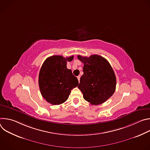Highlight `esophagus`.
I'll use <instances>...</instances> for the list:
<instances>
[{
	"label": "esophagus",
	"mask_w": 150,
	"mask_h": 150,
	"mask_svg": "<svg viewBox=\"0 0 150 150\" xmlns=\"http://www.w3.org/2000/svg\"><path fill=\"white\" fill-rule=\"evenodd\" d=\"M77 78H78V82H79V81H80V76L79 75V76H77Z\"/></svg>",
	"instance_id": "34e87169"
}]
</instances>
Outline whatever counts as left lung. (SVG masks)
Masks as SVG:
<instances>
[{"label": "left lung", "instance_id": "left-lung-1", "mask_svg": "<svg viewBox=\"0 0 150 150\" xmlns=\"http://www.w3.org/2000/svg\"><path fill=\"white\" fill-rule=\"evenodd\" d=\"M78 59L83 63V74L78 87L83 98L92 105L104 103L116 90V78L110 63L97 54L88 57L78 55Z\"/></svg>", "mask_w": 150, "mask_h": 150}]
</instances>
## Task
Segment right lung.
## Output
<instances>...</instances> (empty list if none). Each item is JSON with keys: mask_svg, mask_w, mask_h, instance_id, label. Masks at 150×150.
Instances as JSON below:
<instances>
[{"mask_svg": "<svg viewBox=\"0 0 150 150\" xmlns=\"http://www.w3.org/2000/svg\"><path fill=\"white\" fill-rule=\"evenodd\" d=\"M74 56L64 57L52 56L42 63L38 76L41 94L48 103L59 105L67 100L71 90L78 86V80L71 69L67 67V62Z\"/></svg>", "mask_w": 150, "mask_h": 150, "instance_id": "obj_1", "label": "right lung"}]
</instances>
